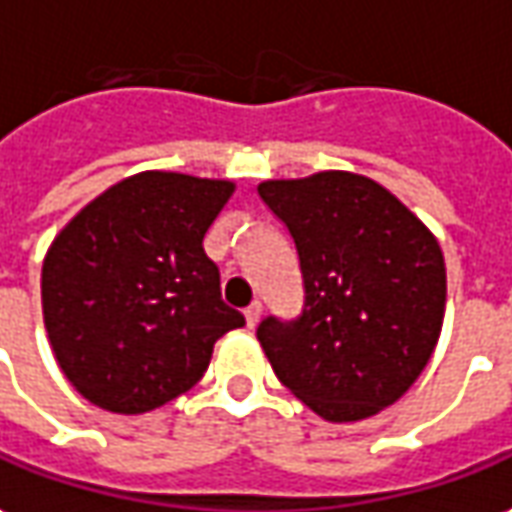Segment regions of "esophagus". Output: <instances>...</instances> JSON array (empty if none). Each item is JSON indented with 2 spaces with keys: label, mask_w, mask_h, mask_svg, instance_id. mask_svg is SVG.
I'll return each instance as SVG.
<instances>
[{
  "label": "esophagus",
  "mask_w": 512,
  "mask_h": 512,
  "mask_svg": "<svg viewBox=\"0 0 512 512\" xmlns=\"http://www.w3.org/2000/svg\"><path fill=\"white\" fill-rule=\"evenodd\" d=\"M259 317H262V303L253 301L248 309H245V323H248V329H253V326L259 323Z\"/></svg>",
  "instance_id": "esophagus-1"
}]
</instances>
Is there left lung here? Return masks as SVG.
I'll return each instance as SVG.
<instances>
[{"mask_svg":"<svg viewBox=\"0 0 512 512\" xmlns=\"http://www.w3.org/2000/svg\"><path fill=\"white\" fill-rule=\"evenodd\" d=\"M259 197L287 225L303 278L301 315H270L256 329L276 376L334 424L390 407L438 345V239L396 195L354 172L264 181Z\"/></svg>","mask_w":512,"mask_h":512,"instance_id":"1","label":"left lung"}]
</instances>
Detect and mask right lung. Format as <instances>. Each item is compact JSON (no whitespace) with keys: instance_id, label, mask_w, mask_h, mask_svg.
Listing matches in <instances>:
<instances>
[{"instance_id":"add662e5","label":"right lung","mask_w":512,"mask_h":512,"mask_svg":"<svg viewBox=\"0 0 512 512\" xmlns=\"http://www.w3.org/2000/svg\"><path fill=\"white\" fill-rule=\"evenodd\" d=\"M231 195V181L139 172L55 236L41 270L44 326L91 404L119 415L167 404L200 382L222 334L245 326L203 250Z\"/></svg>"}]
</instances>
